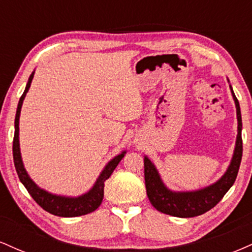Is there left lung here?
I'll use <instances>...</instances> for the list:
<instances>
[{"instance_id": "8db88e82", "label": "left lung", "mask_w": 252, "mask_h": 252, "mask_svg": "<svg viewBox=\"0 0 252 252\" xmlns=\"http://www.w3.org/2000/svg\"><path fill=\"white\" fill-rule=\"evenodd\" d=\"M230 89L237 109L238 134H237L235 153L230 166L218 181L209 187L193 192H173L164 186L154 163L147 156H144V180H146L147 195L153 206L160 212L179 218H190V217L204 215L205 212L213 209L235 184L243 154L242 115L238 99L235 96L231 85Z\"/></svg>"}]
</instances>
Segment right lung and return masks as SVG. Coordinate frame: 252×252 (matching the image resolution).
Wrapping results in <instances>:
<instances>
[{"label": "right lung", "instance_id": "add662e5", "mask_svg": "<svg viewBox=\"0 0 252 252\" xmlns=\"http://www.w3.org/2000/svg\"><path fill=\"white\" fill-rule=\"evenodd\" d=\"M34 72H32L30 79H28L27 85H26L25 92L22 94L20 98L19 104H17L16 116H15V132H14V141H13V158L14 164H15V169L17 175H19L20 181L24 184L26 189L32 195V198L36 201L37 205L42 207L43 210L47 211L51 215L58 217H78L88 215V213L96 211L99 205L102 204L104 198V182L108 180L110 175L112 174L117 164L122 160L126 150L121 153L120 155L115 156L110 162L104 167L103 172L100 173L99 178L97 179L96 184L94 185L91 189L85 194L77 196V198H68V196L56 195L52 193L46 192L45 189H41L37 187L30 175L26 172L24 162L21 158V153H20V143H19V120H20V112H21V106L24 103L26 94L31 88V83L33 80Z\"/></svg>", "mask_w": 252, "mask_h": 252}]
</instances>
